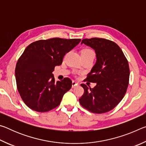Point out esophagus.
<instances>
[{
	"label": "esophagus",
	"instance_id": "1",
	"mask_svg": "<svg viewBox=\"0 0 146 146\" xmlns=\"http://www.w3.org/2000/svg\"><path fill=\"white\" fill-rule=\"evenodd\" d=\"M78 83L77 82H76V81H72V88H75V86H78Z\"/></svg>",
	"mask_w": 146,
	"mask_h": 146
}]
</instances>
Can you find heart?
Masks as SVG:
<instances>
[{
    "label": "heart",
    "instance_id": "b5f03b06",
    "mask_svg": "<svg viewBox=\"0 0 146 146\" xmlns=\"http://www.w3.org/2000/svg\"><path fill=\"white\" fill-rule=\"evenodd\" d=\"M81 56H95V52H94V51L92 49L86 48V49H84L82 51V52H81Z\"/></svg>",
    "mask_w": 146,
    "mask_h": 146
}]
</instances>
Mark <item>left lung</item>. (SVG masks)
<instances>
[{"instance_id": "obj_1", "label": "left lung", "mask_w": 146, "mask_h": 146, "mask_svg": "<svg viewBox=\"0 0 146 146\" xmlns=\"http://www.w3.org/2000/svg\"><path fill=\"white\" fill-rule=\"evenodd\" d=\"M83 43L95 51L97 62L86 80L97 85L89 88L82 84L84 93L79 102L91 113L108 112L119 104L126 93L130 73L129 64L122 49L114 42L91 38L83 39Z\"/></svg>"}]
</instances>
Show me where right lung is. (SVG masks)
<instances>
[{
  "instance_id": "1",
  "label": "right lung",
  "mask_w": 146,
  "mask_h": 146,
  "mask_svg": "<svg viewBox=\"0 0 146 146\" xmlns=\"http://www.w3.org/2000/svg\"><path fill=\"white\" fill-rule=\"evenodd\" d=\"M80 38H52L33 42L25 49L15 68L17 87L26 105L37 112H47L60 105L71 89L68 77L55 82L53 71L66 53L79 44Z\"/></svg>"
}]
</instances>
